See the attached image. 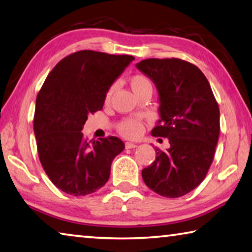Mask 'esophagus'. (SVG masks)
<instances>
[{"mask_svg":"<svg viewBox=\"0 0 252 252\" xmlns=\"http://www.w3.org/2000/svg\"><path fill=\"white\" fill-rule=\"evenodd\" d=\"M125 146H126L127 150H131V148H136V147H137V145H136V144L129 143V142H127V143L125 144Z\"/></svg>","mask_w":252,"mask_h":252,"instance_id":"1","label":"esophagus"}]
</instances>
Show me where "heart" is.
<instances>
[{"label":"heart","instance_id":"obj_1","mask_svg":"<svg viewBox=\"0 0 252 252\" xmlns=\"http://www.w3.org/2000/svg\"><path fill=\"white\" fill-rule=\"evenodd\" d=\"M129 86L136 96L143 93L144 90L152 89L151 81L143 75L131 76L129 78ZM111 93H113V88H110L106 94L107 100L110 98ZM118 129L124 136H126V137L135 138V137H138V136L142 134L143 125L141 122L137 121V119L130 118V119H125V121H123L121 124H119Z\"/></svg>","mask_w":252,"mask_h":252}]
</instances>
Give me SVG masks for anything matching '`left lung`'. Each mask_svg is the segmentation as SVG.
<instances>
[{
    "label": "left lung",
    "mask_w": 252,
    "mask_h": 252,
    "mask_svg": "<svg viewBox=\"0 0 252 252\" xmlns=\"http://www.w3.org/2000/svg\"><path fill=\"white\" fill-rule=\"evenodd\" d=\"M136 68L154 82L159 119L152 135L167 137L170 148L142 171L145 184L166 197L194 189L209 171L220 133V110L201 70L188 61L146 59Z\"/></svg>",
    "instance_id": "8db88e82"
}]
</instances>
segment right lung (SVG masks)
Wrapping results in <instances>:
<instances>
[{
    "mask_svg": "<svg viewBox=\"0 0 252 252\" xmlns=\"http://www.w3.org/2000/svg\"><path fill=\"white\" fill-rule=\"evenodd\" d=\"M135 59L82 50L63 58L38 94L34 135L41 165L58 189L73 196L104 187L125 144L114 136L88 141L82 128L102 109L111 85Z\"/></svg>",
    "mask_w": 252,
    "mask_h": 252,
    "instance_id": "right-lung-1",
    "label": "right lung"
}]
</instances>
